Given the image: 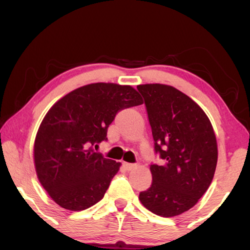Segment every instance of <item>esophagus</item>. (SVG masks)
<instances>
[{"label":"esophagus","mask_w":250,"mask_h":250,"mask_svg":"<svg viewBox=\"0 0 250 250\" xmlns=\"http://www.w3.org/2000/svg\"><path fill=\"white\" fill-rule=\"evenodd\" d=\"M123 165H124V167L127 171H132V170H134V168L137 167V165L136 164H133V163H125L124 162V164H123Z\"/></svg>","instance_id":"34e87169"}]
</instances>
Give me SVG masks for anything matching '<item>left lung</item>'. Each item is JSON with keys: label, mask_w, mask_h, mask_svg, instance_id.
I'll list each match as a JSON object with an SVG mask.
<instances>
[{"label": "left lung", "mask_w": 250, "mask_h": 250, "mask_svg": "<svg viewBox=\"0 0 250 250\" xmlns=\"http://www.w3.org/2000/svg\"><path fill=\"white\" fill-rule=\"evenodd\" d=\"M143 96L154 149L163 164H151L152 184L140 193L151 212L174 217L198 202L217 167L216 135L197 103L176 88L161 83L137 86Z\"/></svg>", "instance_id": "left-lung-1"}]
</instances>
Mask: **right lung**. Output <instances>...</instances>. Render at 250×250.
Returning a JSON list of instances; mask_svg holds the SVG:
<instances>
[{"label":"right lung","instance_id":"obj_1","mask_svg":"<svg viewBox=\"0 0 250 250\" xmlns=\"http://www.w3.org/2000/svg\"><path fill=\"white\" fill-rule=\"evenodd\" d=\"M141 104L133 87L97 83L77 88L49 109L34 141V165L57 205L80 211L102 200L121 163L94 146L107 140L118 112Z\"/></svg>","mask_w":250,"mask_h":250}]
</instances>
